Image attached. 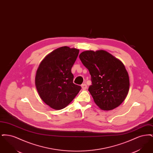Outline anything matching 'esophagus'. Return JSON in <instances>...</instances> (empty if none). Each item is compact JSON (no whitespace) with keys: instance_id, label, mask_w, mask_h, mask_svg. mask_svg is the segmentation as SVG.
Returning <instances> with one entry per match:
<instances>
[{"instance_id":"34e87169","label":"esophagus","mask_w":153,"mask_h":153,"mask_svg":"<svg viewBox=\"0 0 153 153\" xmlns=\"http://www.w3.org/2000/svg\"><path fill=\"white\" fill-rule=\"evenodd\" d=\"M81 88H82V89L85 90V89H86L87 88V85L85 84H83L81 85Z\"/></svg>"}]
</instances>
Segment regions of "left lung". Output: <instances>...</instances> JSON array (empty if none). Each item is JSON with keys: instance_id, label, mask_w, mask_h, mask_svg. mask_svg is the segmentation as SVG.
I'll use <instances>...</instances> for the list:
<instances>
[{"instance_id": "left-lung-1", "label": "left lung", "mask_w": 153, "mask_h": 153, "mask_svg": "<svg viewBox=\"0 0 153 153\" xmlns=\"http://www.w3.org/2000/svg\"><path fill=\"white\" fill-rule=\"evenodd\" d=\"M79 58L89 72L92 85L88 89L95 104L102 110L119 106L130 88L128 72L123 62L107 51H82Z\"/></svg>"}]
</instances>
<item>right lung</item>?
<instances>
[{
	"mask_svg": "<svg viewBox=\"0 0 153 153\" xmlns=\"http://www.w3.org/2000/svg\"><path fill=\"white\" fill-rule=\"evenodd\" d=\"M79 50L63 46L48 54L36 70L35 84L41 99L54 109L64 108L78 94L81 87L73 82L72 68Z\"/></svg>",
	"mask_w": 153,
	"mask_h": 153,
	"instance_id": "right-lung-1",
	"label": "right lung"
}]
</instances>
